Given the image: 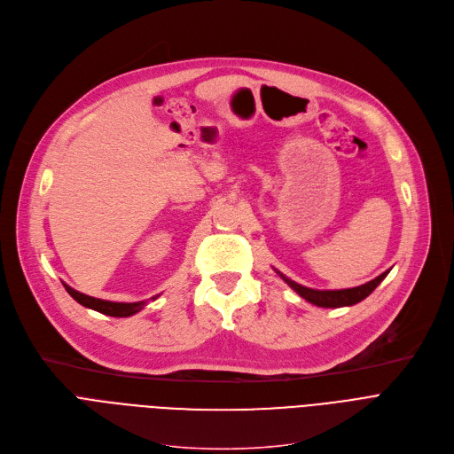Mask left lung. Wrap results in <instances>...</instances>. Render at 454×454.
Listing matches in <instances>:
<instances>
[{
    "label": "left lung",
    "mask_w": 454,
    "mask_h": 454,
    "mask_svg": "<svg viewBox=\"0 0 454 454\" xmlns=\"http://www.w3.org/2000/svg\"><path fill=\"white\" fill-rule=\"evenodd\" d=\"M276 271L294 292H297L301 297L307 299L309 303H312L316 307H323V309H340V307H352V305L359 303V301H364L367 295H371L374 292V288L387 278L390 268L387 271H383L381 276H378L376 279H372L365 285L354 286V288H345V290H314V288H307L303 285H299V283L288 279L286 276H283L279 270H276Z\"/></svg>",
    "instance_id": "left-lung-1"
}]
</instances>
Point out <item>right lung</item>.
<instances>
[{
    "instance_id": "add662e5",
    "label": "right lung",
    "mask_w": 454,
    "mask_h": 454,
    "mask_svg": "<svg viewBox=\"0 0 454 454\" xmlns=\"http://www.w3.org/2000/svg\"><path fill=\"white\" fill-rule=\"evenodd\" d=\"M66 290L69 292V295L78 301V303L85 309H90V310H97L100 314H106V316H113V317H129L137 312H140L144 307H145V301H138V303H114V301H106V299H98V297H90V295H85V294H80L76 292L74 288H71L69 285H66ZM159 295L151 297V299H157Z\"/></svg>"
}]
</instances>
